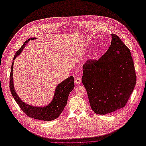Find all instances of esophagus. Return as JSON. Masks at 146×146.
I'll return each mask as SVG.
<instances>
[{
    "instance_id": "esophagus-1",
    "label": "esophagus",
    "mask_w": 146,
    "mask_h": 146,
    "mask_svg": "<svg viewBox=\"0 0 146 146\" xmlns=\"http://www.w3.org/2000/svg\"><path fill=\"white\" fill-rule=\"evenodd\" d=\"M74 83L76 85H79L81 83V79L80 78L77 77L74 79Z\"/></svg>"
}]
</instances>
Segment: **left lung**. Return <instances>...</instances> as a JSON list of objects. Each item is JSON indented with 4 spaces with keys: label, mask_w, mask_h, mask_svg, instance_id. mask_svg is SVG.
Here are the masks:
<instances>
[{
    "label": "left lung",
    "mask_w": 146,
    "mask_h": 146,
    "mask_svg": "<svg viewBox=\"0 0 146 146\" xmlns=\"http://www.w3.org/2000/svg\"><path fill=\"white\" fill-rule=\"evenodd\" d=\"M111 35V45L106 53L83 65L82 82L92 109L99 115L124 107L136 82L130 50L116 35Z\"/></svg>",
    "instance_id": "8db88e82"
}]
</instances>
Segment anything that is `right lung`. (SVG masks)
Returning a JSON list of instances; mask_svg holds the SVG:
<instances>
[{"instance_id": "right-lung-1", "label": "right lung", "mask_w": 146, "mask_h": 146, "mask_svg": "<svg viewBox=\"0 0 146 146\" xmlns=\"http://www.w3.org/2000/svg\"><path fill=\"white\" fill-rule=\"evenodd\" d=\"M36 38H35V37H33V38L29 39L26 40L21 48L16 53V54L14 56L13 60H15L17 56L19 54H20L21 51L24 48L27 43H28L30 40H34ZM13 64L14 62H13L10 77V88L14 99L15 100L19 106L20 107L21 110L28 116L36 119L48 121L58 118L61 113L64 110L65 106L67 104L70 93L72 92L74 87L73 76H70L58 84L55 90L53 100L50 104H49V105L45 107L33 106L23 102L21 100L20 98L18 96L15 90V87H14L13 81Z\"/></svg>"}]
</instances>
